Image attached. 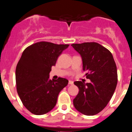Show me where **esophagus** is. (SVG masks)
<instances>
[{"mask_svg": "<svg viewBox=\"0 0 132 132\" xmlns=\"http://www.w3.org/2000/svg\"><path fill=\"white\" fill-rule=\"evenodd\" d=\"M69 85H73V81H72V80H69Z\"/></svg>", "mask_w": 132, "mask_h": 132, "instance_id": "1", "label": "esophagus"}]
</instances>
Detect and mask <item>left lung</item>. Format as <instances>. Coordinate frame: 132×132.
<instances>
[{
	"label": "left lung",
	"mask_w": 132,
	"mask_h": 132,
	"mask_svg": "<svg viewBox=\"0 0 132 132\" xmlns=\"http://www.w3.org/2000/svg\"><path fill=\"white\" fill-rule=\"evenodd\" d=\"M81 56L82 70L90 82L75 81L79 92L73 99L79 112L93 116L102 111L113 96L118 82L117 68L109 50L96 42L73 44Z\"/></svg>",
	"instance_id": "left-lung-1"
}]
</instances>
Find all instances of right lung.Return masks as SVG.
Masks as SVG:
<instances>
[{"mask_svg": "<svg viewBox=\"0 0 132 132\" xmlns=\"http://www.w3.org/2000/svg\"><path fill=\"white\" fill-rule=\"evenodd\" d=\"M69 45L40 42L23 52L16 69V89L24 106L36 115H42L55 107L59 93L68 84L59 77L50 79L52 66Z\"/></svg>", "mask_w": 132, "mask_h": 132, "instance_id": "1", "label": "right lung"}]
</instances>
